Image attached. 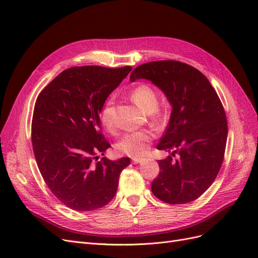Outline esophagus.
I'll return each instance as SVG.
<instances>
[{
    "mask_svg": "<svg viewBox=\"0 0 258 258\" xmlns=\"http://www.w3.org/2000/svg\"><path fill=\"white\" fill-rule=\"evenodd\" d=\"M142 161V158H139V157H136V158H132V162L134 163H139Z\"/></svg>",
    "mask_w": 258,
    "mask_h": 258,
    "instance_id": "esophagus-1",
    "label": "esophagus"
}]
</instances>
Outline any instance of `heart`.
<instances>
[{"label": "heart", "instance_id": "1", "mask_svg": "<svg viewBox=\"0 0 258 258\" xmlns=\"http://www.w3.org/2000/svg\"><path fill=\"white\" fill-rule=\"evenodd\" d=\"M130 97L138 106L146 113H150L153 123H160L162 121V112L158 107L159 95L151 85L140 84L136 86L131 90ZM100 120L107 131L113 132L115 130L116 121L113 110V99H108L101 108ZM153 134L148 130L130 131L122 136L117 144V148L131 157H140L146 153L153 141Z\"/></svg>", "mask_w": 258, "mask_h": 258}]
</instances>
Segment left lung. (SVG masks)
<instances>
[{"label": "left lung", "instance_id": "obj_1", "mask_svg": "<svg viewBox=\"0 0 258 258\" xmlns=\"http://www.w3.org/2000/svg\"><path fill=\"white\" fill-rule=\"evenodd\" d=\"M151 81L172 105L170 121L157 148L179 154L158 160L159 174L152 182L156 197L170 205L199 198L212 185L224 160L227 119L223 104L199 70L175 60L139 66L130 81Z\"/></svg>", "mask_w": 258, "mask_h": 258}]
</instances>
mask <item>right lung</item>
<instances>
[{
    "mask_svg": "<svg viewBox=\"0 0 258 258\" xmlns=\"http://www.w3.org/2000/svg\"><path fill=\"white\" fill-rule=\"evenodd\" d=\"M131 67H74L64 70L38 95L34 105L33 152L50 191L74 211L106 206L117 191L128 157L99 159L111 144L101 132L100 111Z\"/></svg>",
    "mask_w": 258,
    "mask_h": 258,
    "instance_id": "obj_1",
    "label": "right lung"
}]
</instances>
